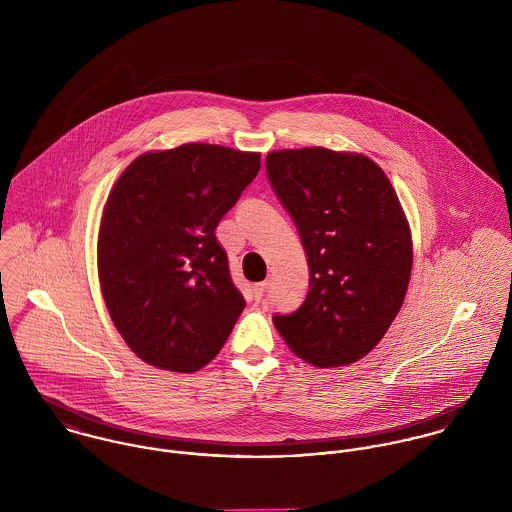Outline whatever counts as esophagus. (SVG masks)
<instances>
[{"label":"esophagus","mask_w":512,"mask_h":512,"mask_svg":"<svg viewBox=\"0 0 512 512\" xmlns=\"http://www.w3.org/2000/svg\"><path fill=\"white\" fill-rule=\"evenodd\" d=\"M266 292V282H260V284H256L254 286V299L256 301H260L262 299V295Z\"/></svg>","instance_id":"esophagus-1"}]
</instances>
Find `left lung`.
Returning a JSON list of instances; mask_svg holds the SVG:
<instances>
[{
  "label": "left lung",
  "instance_id": "8db88e82",
  "mask_svg": "<svg viewBox=\"0 0 512 512\" xmlns=\"http://www.w3.org/2000/svg\"><path fill=\"white\" fill-rule=\"evenodd\" d=\"M270 183L292 215L309 292L274 325L301 361H361L386 335L408 292L412 232L386 173L363 153L327 147L266 155Z\"/></svg>",
  "mask_w": 512,
  "mask_h": 512
}]
</instances>
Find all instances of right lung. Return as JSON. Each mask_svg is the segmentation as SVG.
I'll return each instance as SVG.
<instances>
[{
  "mask_svg": "<svg viewBox=\"0 0 512 512\" xmlns=\"http://www.w3.org/2000/svg\"><path fill=\"white\" fill-rule=\"evenodd\" d=\"M258 171V151L183 144L142 153L114 183L98 280L118 333L147 365L195 372L226 343L246 301L215 230Z\"/></svg>",
  "mask_w": 512,
  "mask_h": 512,
  "instance_id": "1",
  "label": "right lung"
}]
</instances>
